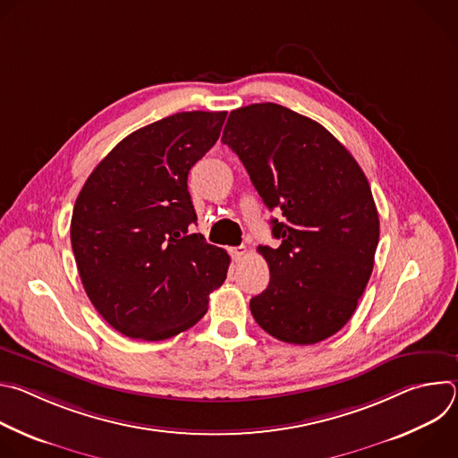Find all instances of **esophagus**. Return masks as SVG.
I'll use <instances>...</instances> for the list:
<instances>
[{
    "label": "esophagus",
    "instance_id": "34e87169",
    "mask_svg": "<svg viewBox=\"0 0 458 458\" xmlns=\"http://www.w3.org/2000/svg\"><path fill=\"white\" fill-rule=\"evenodd\" d=\"M230 255H232V259L235 260H241V259H244V255H246V246H237V248H232L230 250Z\"/></svg>",
    "mask_w": 458,
    "mask_h": 458
}]
</instances>
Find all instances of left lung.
I'll list each match as a JSON object with an SVG mask.
<instances>
[{
	"label": "left lung",
	"instance_id": "left-lung-1",
	"mask_svg": "<svg viewBox=\"0 0 458 458\" xmlns=\"http://www.w3.org/2000/svg\"><path fill=\"white\" fill-rule=\"evenodd\" d=\"M242 161L272 219L277 248L259 246L268 288L257 324L290 344H315L352 318L373 270L378 214L353 156L317 121L276 103L230 112L223 140Z\"/></svg>",
	"mask_w": 458,
	"mask_h": 458
}]
</instances>
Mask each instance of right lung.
Segmentation results:
<instances>
[{
    "label": "right lung",
    "mask_w": 458,
    "mask_h": 458,
    "mask_svg": "<svg viewBox=\"0 0 458 458\" xmlns=\"http://www.w3.org/2000/svg\"><path fill=\"white\" fill-rule=\"evenodd\" d=\"M226 112H179L117 143L83 184L71 241L83 288L119 334L165 341L199 322L230 255L190 233L188 172L219 140Z\"/></svg>",
    "instance_id": "obj_1"
}]
</instances>
